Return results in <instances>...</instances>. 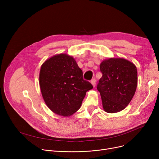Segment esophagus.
<instances>
[{"instance_id":"esophagus-1","label":"esophagus","mask_w":159,"mask_h":159,"mask_svg":"<svg viewBox=\"0 0 159 159\" xmlns=\"http://www.w3.org/2000/svg\"><path fill=\"white\" fill-rule=\"evenodd\" d=\"M91 84L93 85V87H95V84H96V80H95V79H91Z\"/></svg>"}]
</instances>
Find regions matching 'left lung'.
Returning <instances> with one entry per match:
<instances>
[{
    "instance_id": "8db88e82",
    "label": "left lung",
    "mask_w": 159,
    "mask_h": 159,
    "mask_svg": "<svg viewBox=\"0 0 159 159\" xmlns=\"http://www.w3.org/2000/svg\"><path fill=\"white\" fill-rule=\"evenodd\" d=\"M102 77L97 88L101 94L104 110L119 112L134 96L137 86V70L132 62L124 58H109L100 65Z\"/></svg>"
}]
</instances>
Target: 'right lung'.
Listing matches in <instances>:
<instances>
[{"label": "right lung", "mask_w": 159, "mask_h": 159, "mask_svg": "<svg viewBox=\"0 0 159 159\" xmlns=\"http://www.w3.org/2000/svg\"><path fill=\"white\" fill-rule=\"evenodd\" d=\"M39 84L48 107L55 113L70 116L81 106L86 93L93 88L83 79L74 58L66 54L51 57L42 65Z\"/></svg>", "instance_id": "add662e5"}]
</instances>
